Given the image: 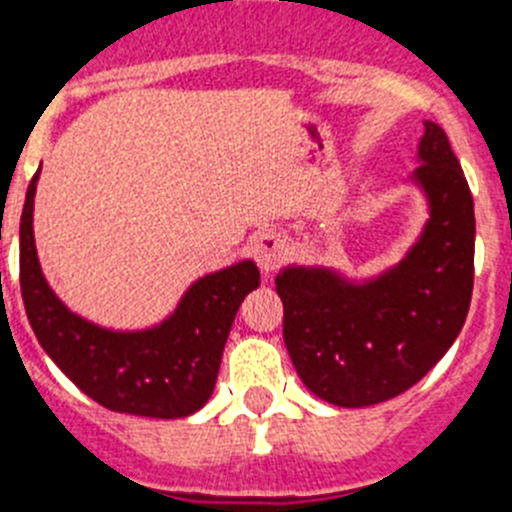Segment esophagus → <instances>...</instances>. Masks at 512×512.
Masks as SVG:
<instances>
[{
    "label": "esophagus",
    "instance_id": "34e87169",
    "mask_svg": "<svg viewBox=\"0 0 512 512\" xmlns=\"http://www.w3.org/2000/svg\"><path fill=\"white\" fill-rule=\"evenodd\" d=\"M252 255H255L260 270L265 272V275H270V272H275L287 257L285 237L277 235V232H262V235L255 237V242H252Z\"/></svg>",
    "mask_w": 512,
    "mask_h": 512
}]
</instances>
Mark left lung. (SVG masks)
<instances>
[{
    "label": "left lung",
    "mask_w": 512,
    "mask_h": 512,
    "mask_svg": "<svg viewBox=\"0 0 512 512\" xmlns=\"http://www.w3.org/2000/svg\"><path fill=\"white\" fill-rule=\"evenodd\" d=\"M418 165L410 182L428 220L403 260L370 277L327 265H287L275 277L292 365L312 395L337 408H367L413 388L468 317L473 195L440 124L425 122Z\"/></svg>",
    "instance_id": "8db88e82"
}]
</instances>
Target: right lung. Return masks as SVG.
<instances>
[{
  "label": "right lung",
  "mask_w": 512,
  "mask_h": 512,
  "mask_svg": "<svg viewBox=\"0 0 512 512\" xmlns=\"http://www.w3.org/2000/svg\"><path fill=\"white\" fill-rule=\"evenodd\" d=\"M32 177L19 222V285L42 350L84 395L114 413L177 420L197 413L215 390L222 350L242 300L260 287L252 260L202 275L165 320L114 330L69 310L49 287L34 245Z\"/></svg>",
  "instance_id": "right-lung-1"
}]
</instances>
